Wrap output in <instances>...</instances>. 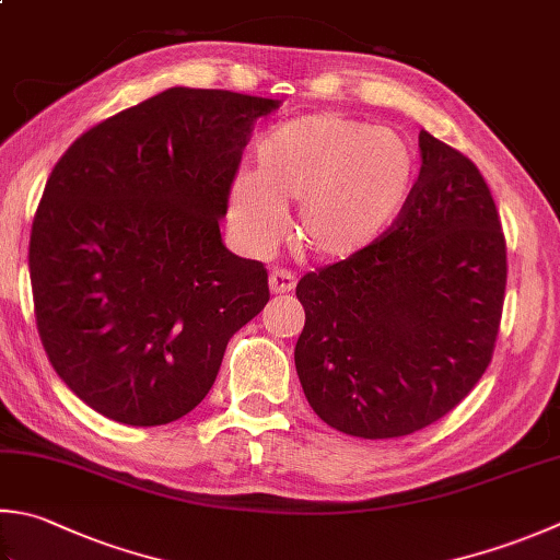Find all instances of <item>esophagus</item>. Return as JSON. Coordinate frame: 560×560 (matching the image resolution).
I'll list each match as a JSON object with an SVG mask.
<instances>
[{
	"mask_svg": "<svg viewBox=\"0 0 560 560\" xmlns=\"http://www.w3.org/2000/svg\"><path fill=\"white\" fill-rule=\"evenodd\" d=\"M294 284H298V278H294V272L288 268H276L270 272V292L272 294H284V292H292Z\"/></svg>",
	"mask_w": 560,
	"mask_h": 560,
	"instance_id": "obj_1",
	"label": "esophagus"
}]
</instances>
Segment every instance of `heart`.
Returning a JSON list of instances; mask_svg holds the SVG:
<instances>
[{"label":"heart","mask_w":560,"mask_h":560,"mask_svg":"<svg viewBox=\"0 0 560 560\" xmlns=\"http://www.w3.org/2000/svg\"><path fill=\"white\" fill-rule=\"evenodd\" d=\"M417 161L402 136L341 112L304 114L256 145V175L229 192L231 226L250 248L280 236L282 207L298 202L294 238L326 260L368 250L402 217Z\"/></svg>","instance_id":"1"}]
</instances>
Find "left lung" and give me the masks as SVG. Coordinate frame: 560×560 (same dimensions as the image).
<instances>
[{"mask_svg":"<svg viewBox=\"0 0 560 560\" xmlns=\"http://www.w3.org/2000/svg\"><path fill=\"white\" fill-rule=\"evenodd\" d=\"M402 217L358 256L298 282L294 365L326 424L395 439L434 424L488 371L500 334L508 241L478 165L419 131Z\"/></svg>","mask_w":560,"mask_h":560,"instance_id":"1","label":"left lung"}]
</instances>
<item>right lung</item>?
Instances as JSON below:
<instances>
[{
	"instance_id": "1",
	"label": "right lung",
	"mask_w": 560,
	"mask_h": 560,
	"mask_svg": "<svg viewBox=\"0 0 560 560\" xmlns=\"http://www.w3.org/2000/svg\"><path fill=\"white\" fill-rule=\"evenodd\" d=\"M276 100L171 88L60 155L28 244L40 343L84 405L161 427L212 389L226 343L270 300L221 244L241 153Z\"/></svg>"
}]
</instances>
